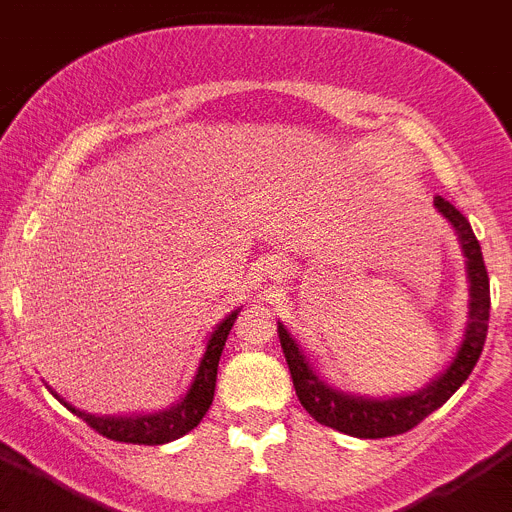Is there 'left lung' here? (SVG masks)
I'll return each mask as SVG.
<instances>
[{"label":"left lung","mask_w":512,"mask_h":512,"mask_svg":"<svg viewBox=\"0 0 512 512\" xmlns=\"http://www.w3.org/2000/svg\"><path fill=\"white\" fill-rule=\"evenodd\" d=\"M433 205L454 225L461 238L464 256H467L469 297L472 300H469V320L461 346L456 348V356L446 366V372L433 379L431 384H425L423 390L413 392V395L390 397V400H372V397H356L333 390L330 384H325L312 369L310 359L302 354L295 338L289 336L287 328L279 323V341H282L284 359H287L297 397H300L302 408L320 425H328V428H336V431L356 438L400 436V433L415 428L420 420L428 418L433 410L441 408L443 402L467 382V377L477 366L479 354L485 348L487 323H490V277H487L485 259H482V248H479L477 235L472 233L467 217L443 197H436Z\"/></svg>","instance_id":"obj_1"}]
</instances>
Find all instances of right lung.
<instances>
[{
    "instance_id": "obj_1",
    "label": "right lung",
    "mask_w": 512,
    "mask_h": 512,
    "mask_svg": "<svg viewBox=\"0 0 512 512\" xmlns=\"http://www.w3.org/2000/svg\"><path fill=\"white\" fill-rule=\"evenodd\" d=\"M238 312L241 310L230 312L228 318L212 330L210 341H207L205 354H202L200 366H197V374H194L192 384H189L187 395L176 402V405H171V408L161 410V413L128 415V418H99V415H89L84 413V410L71 408L69 402L51 390L53 397H58V402H63L71 413L79 415L84 423L92 425L99 436L110 438V441L158 446V443H169L174 441V438H182L184 433L197 428L200 420L207 415V410H210L212 397H215L217 361H220V354H223V346L225 341H228V333L230 328H233L235 318H238Z\"/></svg>"
}]
</instances>
